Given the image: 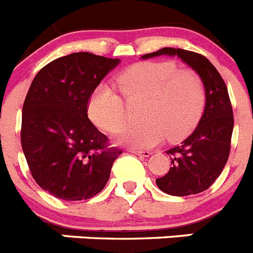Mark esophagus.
Wrapping results in <instances>:
<instances>
[{
	"label": "esophagus",
	"instance_id": "34e87169",
	"mask_svg": "<svg viewBox=\"0 0 253 253\" xmlns=\"http://www.w3.org/2000/svg\"><path fill=\"white\" fill-rule=\"evenodd\" d=\"M129 152L134 154H140V156H144V157H148L151 154V151H147V149H129Z\"/></svg>",
	"mask_w": 253,
	"mask_h": 253
}]
</instances>
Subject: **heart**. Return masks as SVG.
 Returning a JSON list of instances; mask_svg holds the SVG:
<instances>
[{
  "mask_svg": "<svg viewBox=\"0 0 253 253\" xmlns=\"http://www.w3.org/2000/svg\"><path fill=\"white\" fill-rule=\"evenodd\" d=\"M128 102L144 101L139 125L119 134L120 143L149 148L163 140L182 139L195 128L205 109L207 93L202 77L191 68H177L175 62H139L116 77ZM88 118L106 133H118L126 120L125 101L106 86L95 90L88 101Z\"/></svg>",
  "mask_w": 253,
  "mask_h": 253,
  "instance_id": "obj_1",
  "label": "heart"
}]
</instances>
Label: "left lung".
<instances>
[{
	"label": "left lung",
	"instance_id": "obj_1",
	"mask_svg": "<svg viewBox=\"0 0 253 253\" xmlns=\"http://www.w3.org/2000/svg\"><path fill=\"white\" fill-rule=\"evenodd\" d=\"M162 54L180 57L200 75L205 86L207 104L202 119L190 137L167 151L172 167L156 180L157 186L169 195H194L209 189L224 169L231 152L233 109L224 80L204 55L185 49L162 48L143 58Z\"/></svg>",
	"mask_w": 253,
	"mask_h": 253
}]
</instances>
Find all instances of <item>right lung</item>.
Masks as SVG:
<instances>
[{
  "label": "right lung",
  "mask_w": 253,
  "mask_h": 253,
  "mask_svg": "<svg viewBox=\"0 0 253 253\" xmlns=\"http://www.w3.org/2000/svg\"><path fill=\"white\" fill-rule=\"evenodd\" d=\"M119 59L87 51L51 60L30 84L22 106L21 147L31 176L62 200L99 194L122 151L87 116L95 88Z\"/></svg>",
  "instance_id": "add662e5"
}]
</instances>
